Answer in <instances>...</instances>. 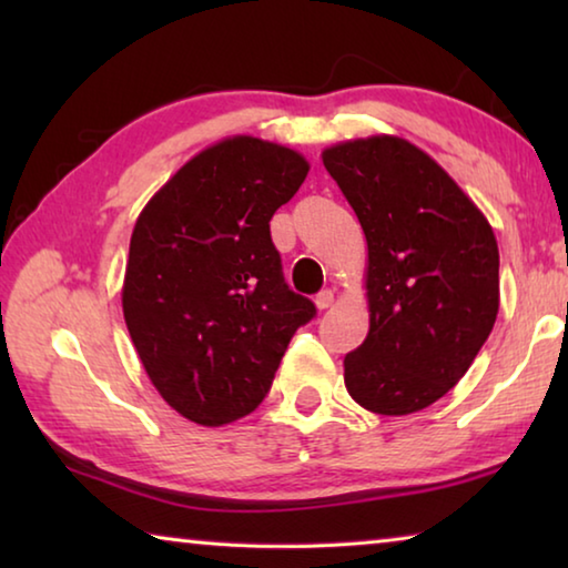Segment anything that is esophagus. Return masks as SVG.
<instances>
[{
    "mask_svg": "<svg viewBox=\"0 0 568 568\" xmlns=\"http://www.w3.org/2000/svg\"><path fill=\"white\" fill-rule=\"evenodd\" d=\"M333 293L331 291H323V293H318L315 295V307H318V311H328V307L333 305Z\"/></svg>",
    "mask_w": 568,
    "mask_h": 568,
    "instance_id": "esophagus-1",
    "label": "esophagus"
}]
</instances>
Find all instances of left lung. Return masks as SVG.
Masks as SVG:
<instances>
[{
	"label": "left lung",
	"instance_id": "1",
	"mask_svg": "<svg viewBox=\"0 0 568 568\" xmlns=\"http://www.w3.org/2000/svg\"><path fill=\"white\" fill-rule=\"evenodd\" d=\"M321 158L368 245L371 328L345 355V388L365 410L408 416L464 378L494 328V227L428 152L398 134L345 140Z\"/></svg>",
	"mask_w": 568,
	"mask_h": 568
}]
</instances>
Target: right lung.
<instances>
[{
    "mask_svg": "<svg viewBox=\"0 0 568 568\" xmlns=\"http://www.w3.org/2000/svg\"><path fill=\"white\" fill-rule=\"evenodd\" d=\"M297 150L233 134L200 150L134 223L122 313L148 378L200 426L253 413L315 305L283 281L271 217L307 175Z\"/></svg>",
    "mask_w": 568,
    "mask_h": 568,
    "instance_id": "add662e5",
    "label": "right lung"
}]
</instances>
